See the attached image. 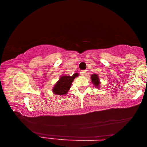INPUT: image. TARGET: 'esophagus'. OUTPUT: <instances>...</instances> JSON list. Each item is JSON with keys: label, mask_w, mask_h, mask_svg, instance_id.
<instances>
[{"label": "esophagus", "mask_w": 147, "mask_h": 147, "mask_svg": "<svg viewBox=\"0 0 147 147\" xmlns=\"http://www.w3.org/2000/svg\"><path fill=\"white\" fill-rule=\"evenodd\" d=\"M86 71H82L80 72V74H81L82 76L86 75Z\"/></svg>", "instance_id": "obj_1"}]
</instances>
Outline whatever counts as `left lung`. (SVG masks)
I'll return each mask as SVG.
<instances>
[{"label": "left lung", "instance_id": "obj_1", "mask_svg": "<svg viewBox=\"0 0 147 147\" xmlns=\"http://www.w3.org/2000/svg\"><path fill=\"white\" fill-rule=\"evenodd\" d=\"M91 80H92V82L94 84V85L98 87L100 84V82L98 81V77L96 75V74H93L91 75Z\"/></svg>", "mask_w": 147, "mask_h": 147}]
</instances>
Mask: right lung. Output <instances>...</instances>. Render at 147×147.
Segmentation results:
<instances>
[{
    "label": "right lung",
    "mask_w": 147,
    "mask_h": 147,
    "mask_svg": "<svg viewBox=\"0 0 147 147\" xmlns=\"http://www.w3.org/2000/svg\"><path fill=\"white\" fill-rule=\"evenodd\" d=\"M78 73H75L73 76H62L54 87L53 93L58 95L67 94L69 89L71 88L74 78L78 76Z\"/></svg>",
    "instance_id": "1"
}]
</instances>
